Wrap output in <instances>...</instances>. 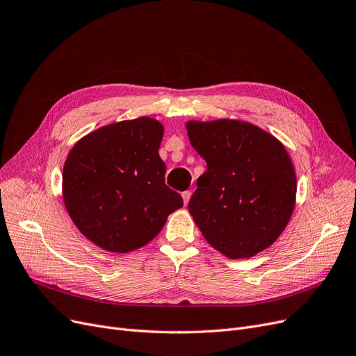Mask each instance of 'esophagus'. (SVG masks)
<instances>
[{"label": "esophagus", "mask_w": 356, "mask_h": 356, "mask_svg": "<svg viewBox=\"0 0 356 356\" xmlns=\"http://www.w3.org/2000/svg\"><path fill=\"white\" fill-rule=\"evenodd\" d=\"M190 197H191V191H184V193H182V200H184V204H188V202H190Z\"/></svg>", "instance_id": "obj_1"}]
</instances>
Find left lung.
I'll list each match as a JSON object with an SVG mask.
<instances>
[{"instance_id":"obj_1","label":"left lung","mask_w":356,"mask_h":356,"mask_svg":"<svg viewBox=\"0 0 356 356\" xmlns=\"http://www.w3.org/2000/svg\"><path fill=\"white\" fill-rule=\"evenodd\" d=\"M191 146L206 161L188 203L207 243L227 259H250L285 231L296 177L280 141L239 120L188 121Z\"/></svg>"}]
</instances>
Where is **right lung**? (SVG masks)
<instances>
[{
	"label": "right lung",
	"instance_id": "1",
	"mask_svg": "<svg viewBox=\"0 0 356 356\" xmlns=\"http://www.w3.org/2000/svg\"><path fill=\"white\" fill-rule=\"evenodd\" d=\"M163 125L140 117L101 127L70 150L63 198L77 229L97 247L130 252L161 232L182 197L166 187Z\"/></svg>",
	"mask_w": 356,
	"mask_h": 356
}]
</instances>
